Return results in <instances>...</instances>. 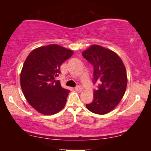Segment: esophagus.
Here are the masks:
<instances>
[{"mask_svg":"<svg viewBox=\"0 0 151 151\" xmlns=\"http://www.w3.org/2000/svg\"><path fill=\"white\" fill-rule=\"evenodd\" d=\"M75 90L76 91H78V92H81V91H82V87L81 86H75Z\"/></svg>","mask_w":151,"mask_h":151,"instance_id":"obj_1","label":"esophagus"}]
</instances>
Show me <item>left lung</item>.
<instances>
[{"instance_id":"8db88e82","label":"left lung","mask_w":151,"mask_h":151,"mask_svg":"<svg viewBox=\"0 0 151 151\" xmlns=\"http://www.w3.org/2000/svg\"><path fill=\"white\" fill-rule=\"evenodd\" d=\"M83 57L93 66L94 99L86 106L92 112L104 114L117 106L123 97L127 85V71L115 52L99 45H92Z\"/></svg>"}]
</instances>
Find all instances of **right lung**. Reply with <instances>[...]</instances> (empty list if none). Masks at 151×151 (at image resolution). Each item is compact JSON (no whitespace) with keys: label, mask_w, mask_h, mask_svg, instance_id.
I'll return each mask as SVG.
<instances>
[{"label":"right lung","mask_w":151,"mask_h":151,"mask_svg":"<svg viewBox=\"0 0 151 151\" xmlns=\"http://www.w3.org/2000/svg\"><path fill=\"white\" fill-rule=\"evenodd\" d=\"M73 52L57 45L32 50L28 56L20 74V86L25 98L36 111L46 115L59 112L65 106L70 91L56 80L60 65Z\"/></svg>","instance_id":"add662e5"}]
</instances>
